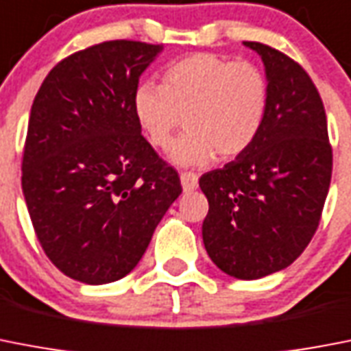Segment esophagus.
Masks as SVG:
<instances>
[{
	"label": "esophagus",
	"mask_w": 351,
	"mask_h": 351,
	"mask_svg": "<svg viewBox=\"0 0 351 351\" xmlns=\"http://www.w3.org/2000/svg\"><path fill=\"white\" fill-rule=\"evenodd\" d=\"M180 182L185 193L198 189V175L193 173V171H184V173H180Z\"/></svg>",
	"instance_id": "1"
}]
</instances>
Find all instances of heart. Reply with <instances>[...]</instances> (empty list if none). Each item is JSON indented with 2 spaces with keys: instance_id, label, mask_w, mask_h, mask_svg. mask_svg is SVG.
<instances>
[{
  "instance_id": "obj_1",
  "label": "heart",
  "mask_w": 351,
  "mask_h": 351,
  "mask_svg": "<svg viewBox=\"0 0 351 351\" xmlns=\"http://www.w3.org/2000/svg\"><path fill=\"white\" fill-rule=\"evenodd\" d=\"M132 107L148 143L160 152L171 148L184 119L187 134L171 158L205 166L216 155L232 160L252 148L266 123L269 82L253 62L193 53L166 67L162 87L141 84Z\"/></svg>"
}]
</instances>
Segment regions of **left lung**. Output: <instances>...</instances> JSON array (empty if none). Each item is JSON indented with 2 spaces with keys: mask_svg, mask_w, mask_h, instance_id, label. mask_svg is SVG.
<instances>
[{
  "mask_svg": "<svg viewBox=\"0 0 351 351\" xmlns=\"http://www.w3.org/2000/svg\"><path fill=\"white\" fill-rule=\"evenodd\" d=\"M244 44L266 66L269 108L252 148L199 178L208 199L202 234L221 271L255 280L293 264L316 234L330 187L332 146L307 71L266 44Z\"/></svg>",
  "mask_w": 351,
  "mask_h": 351,
  "instance_id": "left-lung-1",
  "label": "left lung"
}]
</instances>
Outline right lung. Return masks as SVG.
Listing matches in <instances>:
<instances>
[{
  "mask_svg": "<svg viewBox=\"0 0 351 351\" xmlns=\"http://www.w3.org/2000/svg\"><path fill=\"white\" fill-rule=\"evenodd\" d=\"M158 51L125 39L80 49L49 71L32 105L21 164L26 207L46 257L84 284L128 275L182 193L132 107Z\"/></svg>",
  "mask_w": 351,
  "mask_h": 351,
  "instance_id": "right-lung-1",
  "label": "right lung"
}]
</instances>
